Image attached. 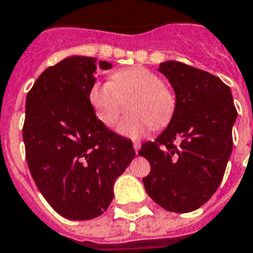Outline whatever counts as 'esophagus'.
<instances>
[{
	"instance_id": "esophagus-1",
	"label": "esophagus",
	"mask_w": 253,
	"mask_h": 253,
	"mask_svg": "<svg viewBox=\"0 0 253 253\" xmlns=\"http://www.w3.org/2000/svg\"><path fill=\"white\" fill-rule=\"evenodd\" d=\"M140 146H142V143L139 142V140H135V142H134V150H135V152H136V154H138L139 150H140Z\"/></svg>"
}]
</instances>
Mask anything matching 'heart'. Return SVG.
<instances>
[{
	"label": "heart",
	"instance_id": "obj_1",
	"mask_svg": "<svg viewBox=\"0 0 253 253\" xmlns=\"http://www.w3.org/2000/svg\"><path fill=\"white\" fill-rule=\"evenodd\" d=\"M131 113L121 121L118 131L128 138L146 134L151 126L162 128L172 119L176 97L162 77L144 67L121 69L111 81H98L89 89V102L101 122L113 127L126 109Z\"/></svg>",
	"mask_w": 253,
	"mask_h": 253
}]
</instances>
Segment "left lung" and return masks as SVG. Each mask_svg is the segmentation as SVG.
<instances>
[{
	"label": "left lung",
	"mask_w": 253,
	"mask_h": 253,
	"mask_svg": "<svg viewBox=\"0 0 253 253\" xmlns=\"http://www.w3.org/2000/svg\"><path fill=\"white\" fill-rule=\"evenodd\" d=\"M159 72L172 85L176 110L166 130L139 151L151 164L143 184L163 209L190 212L223 178L238 111L230 87L211 73L173 60L162 63Z\"/></svg>",
	"instance_id": "8db88e82"
}]
</instances>
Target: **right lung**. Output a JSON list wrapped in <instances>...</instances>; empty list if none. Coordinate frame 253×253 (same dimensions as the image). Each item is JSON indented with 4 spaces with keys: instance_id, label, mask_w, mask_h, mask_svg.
<instances>
[{
    "instance_id": "right-lung-1",
    "label": "right lung",
    "mask_w": 253,
    "mask_h": 253,
    "mask_svg": "<svg viewBox=\"0 0 253 253\" xmlns=\"http://www.w3.org/2000/svg\"><path fill=\"white\" fill-rule=\"evenodd\" d=\"M98 67L111 64L99 60ZM95 69V57H65L45 69L26 97L30 173L51 208L72 220L106 211L115 180L135 158L132 142L109 130L89 102Z\"/></svg>"
}]
</instances>
